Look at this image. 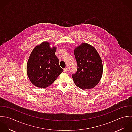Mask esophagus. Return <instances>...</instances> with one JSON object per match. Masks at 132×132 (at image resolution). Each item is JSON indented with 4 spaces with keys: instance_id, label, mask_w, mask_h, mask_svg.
<instances>
[{
    "instance_id": "esophagus-1",
    "label": "esophagus",
    "mask_w": 132,
    "mask_h": 132,
    "mask_svg": "<svg viewBox=\"0 0 132 132\" xmlns=\"http://www.w3.org/2000/svg\"><path fill=\"white\" fill-rule=\"evenodd\" d=\"M68 68H65L64 69V72H67V71H68Z\"/></svg>"
}]
</instances>
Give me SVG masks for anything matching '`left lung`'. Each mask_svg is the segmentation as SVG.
<instances>
[{"mask_svg": "<svg viewBox=\"0 0 132 132\" xmlns=\"http://www.w3.org/2000/svg\"><path fill=\"white\" fill-rule=\"evenodd\" d=\"M74 54L78 65L77 72L72 75L75 84L82 89L95 87L103 73L102 60L97 51L84 43L75 49Z\"/></svg>", "mask_w": 132, "mask_h": 132, "instance_id": "obj_1", "label": "left lung"}]
</instances>
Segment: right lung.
<instances>
[{
  "label": "right lung",
  "mask_w": 132,
  "mask_h": 132,
  "mask_svg": "<svg viewBox=\"0 0 132 132\" xmlns=\"http://www.w3.org/2000/svg\"><path fill=\"white\" fill-rule=\"evenodd\" d=\"M56 47H50L44 42L32 50L27 65V73L31 82L39 88H46L52 84L63 71L59 60L55 55Z\"/></svg>",
  "instance_id": "obj_1"
}]
</instances>
